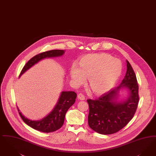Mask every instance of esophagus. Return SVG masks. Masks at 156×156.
Wrapping results in <instances>:
<instances>
[{
  "mask_svg": "<svg viewBox=\"0 0 156 156\" xmlns=\"http://www.w3.org/2000/svg\"><path fill=\"white\" fill-rule=\"evenodd\" d=\"M77 98H78V99L81 100H84L85 99V96L83 94H78V96H77Z\"/></svg>",
  "mask_w": 156,
  "mask_h": 156,
  "instance_id": "esophagus-1",
  "label": "esophagus"
}]
</instances>
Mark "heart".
Here are the masks:
<instances>
[{
	"instance_id": "heart-1",
	"label": "heart",
	"mask_w": 156,
	"mask_h": 156,
	"mask_svg": "<svg viewBox=\"0 0 156 156\" xmlns=\"http://www.w3.org/2000/svg\"><path fill=\"white\" fill-rule=\"evenodd\" d=\"M121 61L106 53L88 54L79 60L78 67L69 69L71 82L74 87L87 83L94 94L100 96L110 90L122 74Z\"/></svg>"
}]
</instances>
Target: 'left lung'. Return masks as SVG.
<instances>
[{"label":"left lung","instance_id":"left-lung-1","mask_svg":"<svg viewBox=\"0 0 156 156\" xmlns=\"http://www.w3.org/2000/svg\"><path fill=\"white\" fill-rule=\"evenodd\" d=\"M126 74L119 87L96 100H87L89 107L88 124L100 134H112L122 129L132 119L137 109V80L130 63L126 60ZM121 91L126 94L124 98H119L122 97Z\"/></svg>","mask_w":156,"mask_h":156}]
</instances>
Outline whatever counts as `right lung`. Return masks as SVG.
I'll return each mask as SVG.
<instances>
[{
	"label": "right lung",
	"mask_w": 156,
	"mask_h": 156,
	"mask_svg": "<svg viewBox=\"0 0 156 156\" xmlns=\"http://www.w3.org/2000/svg\"><path fill=\"white\" fill-rule=\"evenodd\" d=\"M64 53V50H49L33 57L26 63L19 77L41 60L45 58L61 57ZM76 98V94L73 91H62L56 105L51 112L43 119L37 121L27 119L22 112H20L18 106L17 109L21 119L26 124L37 131L49 133L57 131L62 126L66 112L70 107L74 104Z\"/></svg>",
	"instance_id": "1"
}]
</instances>
